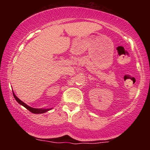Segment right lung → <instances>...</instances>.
Returning a JSON list of instances; mask_svg holds the SVG:
<instances>
[{
  "instance_id": "obj_1",
  "label": "right lung",
  "mask_w": 150,
  "mask_h": 150,
  "mask_svg": "<svg viewBox=\"0 0 150 150\" xmlns=\"http://www.w3.org/2000/svg\"><path fill=\"white\" fill-rule=\"evenodd\" d=\"M13 96H14L15 100L18 101V102L20 105H22V106H23L24 107H25L26 108H27V110H29L30 112H32L33 113H36V114H39V113H44L46 112V111H49V110L51 109V108H35L31 107V106H28V105H27L25 104V103H24L23 101L20 100L19 98L17 97L16 95H15V94H14V92H13Z\"/></svg>"
}]
</instances>
